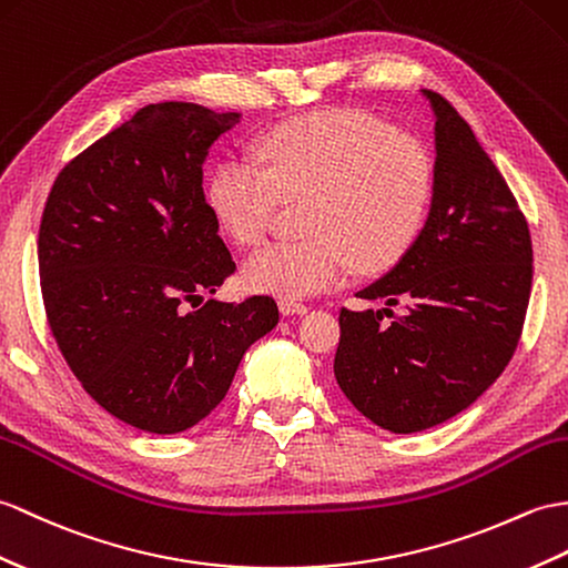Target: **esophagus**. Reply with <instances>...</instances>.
<instances>
[{
    "label": "esophagus",
    "instance_id": "34e87169",
    "mask_svg": "<svg viewBox=\"0 0 568 568\" xmlns=\"http://www.w3.org/2000/svg\"><path fill=\"white\" fill-rule=\"evenodd\" d=\"M278 307H281V314H285V316H290V314H305L307 312V305H302V302H295V300H281Z\"/></svg>",
    "mask_w": 568,
    "mask_h": 568
}]
</instances>
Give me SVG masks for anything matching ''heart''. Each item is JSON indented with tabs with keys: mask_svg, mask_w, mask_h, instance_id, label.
<instances>
[{
	"mask_svg": "<svg viewBox=\"0 0 568 568\" xmlns=\"http://www.w3.org/2000/svg\"><path fill=\"white\" fill-rule=\"evenodd\" d=\"M263 166L227 156L207 181V203L232 240L254 246L283 201H307L302 242L261 248L244 263L248 290L310 297L353 268L392 266L420 230L433 189L428 152L375 115L332 109L283 123L261 140Z\"/></svg>",
	"mask_w": 568,
	"mask_h": 568,
	"instance_id": "1",
	"label": "heart"
}]
</instances>
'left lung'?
<instances>
[{"mask_svg": "<svg viewBox=\"0 0 568 568\" xmlns=\"http://www.w3.org/2000/svg\"><path fill=\"white\" fill-rule=\"evenodd\" d=\"M435 115L433 197L424 230L379 281L355 293L382 310H341L334 375L379 428L418 433L465 412L506 371L532 287L525 215L450 103ZM402 301L407 312L381 322Z\"/></svg>", "mask_w": 568, "mask_h": 568, "instance_id": "obj_1", "label": "left lung"}]
</instances>
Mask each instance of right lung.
Listing matches in <instances>:
<instances>
[{"label": "right lung", "mask_w": 568, "mask_h": 568, "mask_svg": "<svg viewBox=\"0 0 568 568\" xmlns=\"http://www.w3.org/2000/svg\"><path fill=\"white\" fill-rule=\"evenodd\" d=\"M240 118L144 105L60 171L43 210L38 268L52 336L89 397L144 433L203 420L246 348L278 324L268 295L200 304L234 271L203 164Z\"/></svg>", "instance_id": "add662e5"}]
</instances>
